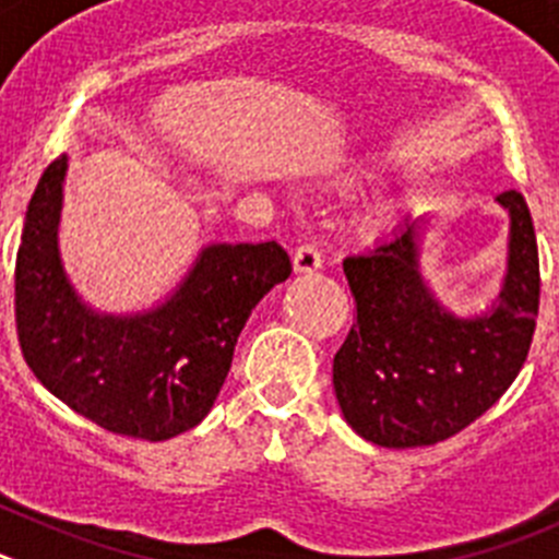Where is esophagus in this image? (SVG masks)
Instances as JSON below:
<instances>
[{
    "label": "esophagus",
    "instance_id": "34e87169",
    "mask_svg": "<svg viewBox=\"0 0 559 559\" xmlns=\"http://www.w3.org/2000/svg\"><path fill=\"white\" fill-rule=\"evenodd\" d=\"M294 269L299 271V274L322 269V249H319L316 243H310V240L299 246V249L294 251Z\"/></svg>",
    "mask_w": 559,
    "mask_h": 559
}]
</instances>
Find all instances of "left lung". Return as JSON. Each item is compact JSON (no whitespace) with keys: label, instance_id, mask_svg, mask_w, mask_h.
<instances>
[{"label":"left lung","instance_id":"obj_1","mask_svg":"<svg viewBox=\"0 0 559 559\" xmlns=\"http://www.w3.org/2000/svg\"><path fill=\"white\" fill-rule=\"evenodd\" d=\"M510 210V271L490 316L462 322L433 302L419 274L423 221L344 260L355 322L333 358L344 419L383 448L437 445L496 406L521 372L540 308L532 212L518 190Z\"/></svg>","mask_w":559,"mask_h":559}]
</instances>
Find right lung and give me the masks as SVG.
<instances>
[{
	"mask_svg": "<svg viewBox=\"0 0 559 559\" xmlns=\"http://www.w3.org/2000/svg\"><path fill=\"white\" fill-rule=\"evenodd\" d=\"M67 156L44 170L16 254V333L27 367L61 403L111 433L165 442L210 414L237 335L290 257L269 243L210 246L170 302L145 316H97L58 263Z\"/></svg>",
	"mask_w": 559,
	"mask_h": 559,
	"instance_id": "add662e5",
	"label": "right lung"
}]
</instances>
